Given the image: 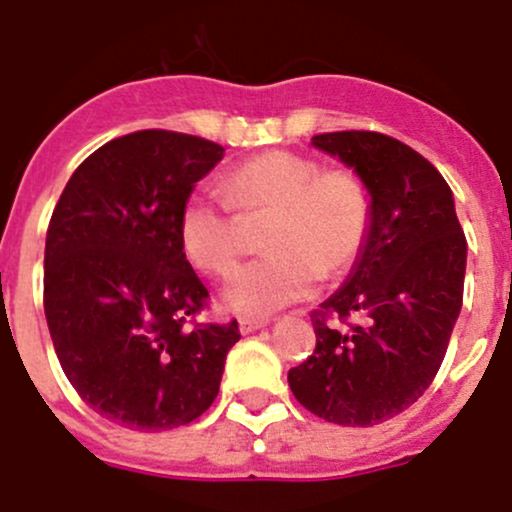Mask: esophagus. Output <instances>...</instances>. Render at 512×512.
<instances>
[{
    "label": "esophagus",
    "mask_w": 512,
    "mask_h": 512,
    "mask_svg": "<svg viewBox=\"0 0 512 512\" xmlns=\"http://www.w3.org/2000/svg\"><path fill=\"white\" fill-rule=\"evenodd\" d=\"M262 327H267L265 317H242V320H240V332H242V335H250V332L262 330Z\"/></svg>",
    "instance_id": "esophagus-1"
}]
</instances>
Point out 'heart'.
Returning a JSON list of instances; mask_svg holds the SVG:
<instances>
[{"label":"heart","instance_id":"b5f03b06","mask_svg":"<svg viewBox=\"0 0 512 512\" xmlns=\"http://www.w3.org/2000/svg\"><path fill=\"white\" fill-rule=\"evenodd\" d=\"M225 192L245 215H272V255L232 275L222 307L265 317L312 295L320 277H337L357 260L372 225V202L352 172L325 170L295 152H265L227 172ZM177 237L190 265L210 275L235 270L242 237L232 207L207 190L180 210Z\"/></svg>","mask_w":512,"mask_h":512}]
</instances>
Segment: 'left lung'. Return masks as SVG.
Here are the masks:
<instances>
[{"instance_id": "obj_1", "label": "left lung", "mask_w": 512, "mask_h": 512, "mask_svg": "<svg viewBox=\"0 0 512 512\" xmlns=\"http://www.w3.org/2000/svg\"><path fill=\"white\" fill-rule=\"evenodd\" d=\"M312 147L360 177L372 225L347 280L312 315L315 352L287 382L317 418L370 428L410 408L438 375L463 307L468 242L448 182L413 147L357 130L317 135Z\"/></svg>"}]
</instances>
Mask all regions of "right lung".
<instances>
[{
    "label": "right lung",
    "mask_w": 512,
    "mask_h": 512,
    "mask_svg": "<svg viewBox=\"0 0 512 512\" xmlns=\"http://www.w3.org/2000/svg\"><path fill=\"white\" fill-rule=\"evenodd\" d=\"M225 150L202 137L142 130L74 170L44 245V315L79 398L130 430L180 428L220 393L237 322L187 327L207 287L177 220Z\"/></svg>",
    "instance_id": "add662e5"
}]
</instances>
